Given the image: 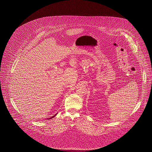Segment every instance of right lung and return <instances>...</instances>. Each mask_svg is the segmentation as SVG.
Returning a JSON list of instances; mask_svg holds the SVG:
<instances>
[{
  "label": "right lung",
  "instance_id": "add662e5",
  "mask_svg": "<svg viewBox=\"0 0 152 152\" xmlns=\"http://www.w3.org/2000/svg\"><path fill=\"white\" fill-rule=\"evenodd\" d=\"M57 114H58V113H56V114H55V115H54V116H52V117H51V118H48V119H51V118H53V117H55V116H56V115H57Z\"/></svg>",
  "mask_w": 152,
  "mask_h": 152
}]
</instances>
